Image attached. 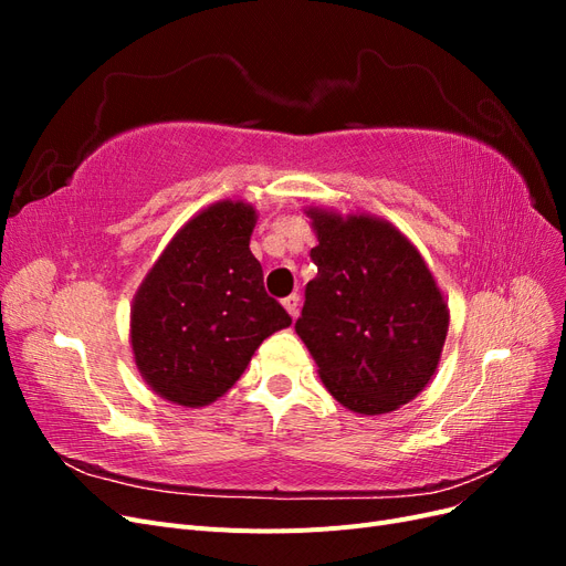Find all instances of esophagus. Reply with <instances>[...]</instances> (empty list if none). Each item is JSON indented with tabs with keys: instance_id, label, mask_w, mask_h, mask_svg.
<instances>
[{
	"instance_id": "34e87169",
	"label": "esophagus",
	"mask_w": 566,
	"mask_h": 566,
	"mask_svg": "<svg viewBox=\"0 0 566 566\" xmlns=\"http://www.w3.org/2000/svg\"><path fill=\"white\" fill-rule=\"evenodd\" d=\"M283 306H285V312L295 318V316H297V306H300V295H297V293L287 295V297L283 300Z\"/></svg>"
}]
</instances>
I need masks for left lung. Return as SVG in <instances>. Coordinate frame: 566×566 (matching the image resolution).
<instances>
[{"label":"left lung","instance_id":"1","mask_svg":"<svg viewBox=\"0 0 566 566\" xmlns=\"http://www.w3.org/2000/svg\"><path fill=\"white\" fill-rule=\"evenodd\" d=\"M318 245L295 331L333 399L361 416L413 401L437 373L449 302L408 238L368 212L310 205Z\"/></svg>","mask_w":566,"mask_h":566}]
</instances>
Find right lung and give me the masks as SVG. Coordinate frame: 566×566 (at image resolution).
Listing matches in <instances>:
<instances>
[{"instance_id": "right-lung-1", "label": "right lung", "mask_w": 566, "mask_h": 566, "mask_svg": "<svg viewBox=\"0 0 566 566\" xmlns=\"http://www.w3.org/2000/svg\"><path fill=\"white\" fill-rule=\"evenodd\" d=\"M254 224L250 202H212L175 233L136 290L132 354L158 397L184 408L217 401L256 347L293 323L264 290L250 252Z\"/></svg>"}]
</instances>
